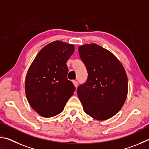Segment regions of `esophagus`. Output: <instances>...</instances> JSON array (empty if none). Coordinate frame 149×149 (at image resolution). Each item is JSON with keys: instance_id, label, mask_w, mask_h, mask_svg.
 <instances>
[{"instance_id": "1", "label": "esophagus", "mask_w": 149, "mask_h": 149, "mask_svg": "<svg viewBox=\"0 0 149 149\" xmlns=\"http://www.w3.org/2000/svg\"><path fill=\"white\" fill-rule=\"evenodd\" d=\"M73 84H74V86L76 88L78 87V82L77 81H75V80L74 81H73Z\"/></svg>"}]
</instances>
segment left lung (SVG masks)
<instances>
[{"label": "left lung", "instance_id": "1", "mask_svg": "<svg viewBox=\"0 0 149 149\" xmlns=\"http://www.w3.org/2000/svg\"><path fill=\"white\" fill-rule=\"evenodd\" d=\"M80 58L88 73L77 89L86 113L98 120L111 118L120 110L127 95V77L114 55L96 44L79 46Z\"/></svg>", "mask_w": 149, "mask_h": 149}]
</instances>
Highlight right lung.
Instances as JSON below:
<instances>
[{
	"label": "right lung",
	"instance_id": "obj_1",
	"mask_svg": "<svg viewBox=\"0 0 149 149\" xmlns=\"http://www.w3.org/2000/svg\"><path fill=\"white\" fill-rule=\"evenodd\" d=\"M74 51L72 44L54 41L47 44L33 60L25 78L29 103L42 117L56 116L63 111L75 87L67 79V60Z\"/></svg>",
	"mask_w": 149,
	"mask_h": 149
}]
</instances>
